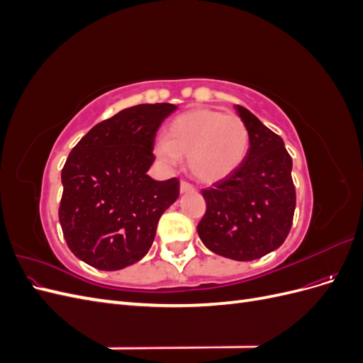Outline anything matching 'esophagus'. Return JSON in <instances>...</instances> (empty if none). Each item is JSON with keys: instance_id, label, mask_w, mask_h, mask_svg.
Returning <instances> with one entry per match:
<instances>
[{"instance_id": "esophagus-1", "label": "esophagus", "mask_w": 363, "mask_h": 363, "mask_svg": "<svg viewBox=\"0 0 363 363\" xmlns=\"http://www.w3.org/2000/svg\"><path fill=\"white\" fill-rule=\"evenodd\" d=\"M195 189H194V186L192 184H189L188 182H180V192L182 194H186V192H194Z\"/></svg>"}]
</instances>
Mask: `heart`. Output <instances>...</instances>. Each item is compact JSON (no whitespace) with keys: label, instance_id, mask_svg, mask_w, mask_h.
Masks as SVG:
<instances>
[{"label":"heart","instance_id":"heart-1","mask_svg":"<svg viewBox=\"0 0 363 363\" xmlns=\"http://www.w3.org/2000/svg\"><path fill=\"white\" fill-rule=\"evenodd\" d=\"M248 147V128L238 115L191 108L168 124L156 155L167 164L188 157L189 172L199 182L211 184L232 175L244 162Z\"/></svg>","mask_w":363,"mask_h":363}]
</instances>
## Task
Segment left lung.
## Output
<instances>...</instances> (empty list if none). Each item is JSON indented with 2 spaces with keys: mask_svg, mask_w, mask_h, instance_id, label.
Returning a JSON list of instances; mask_svg holds the SVG:
<instances>
[{
  "mask_svg": "<svg viewBox=\"0 0 363 363\" xmlns=\"http://www.w3.org/2000/svg\"><path fill=\"white\" fill-rule=\"evenodd\" d=\"M235 107L248 128L250 148L232 175L201 191L207 208L196 230L211 251L247 262L277 250L289 235L295 186L283 139L248 108Z\"/></svg>",
  "mask_w": 363,
  "mask_h": 363,
  "instance_id": "obj_1",
  "label": "left lung"
}]
</instances>
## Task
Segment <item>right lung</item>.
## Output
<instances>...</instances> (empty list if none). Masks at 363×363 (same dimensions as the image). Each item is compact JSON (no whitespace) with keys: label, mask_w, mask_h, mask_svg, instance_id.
<instances>
[{"label":"right lung","mask_w":363,"mask_h":363,"mask_svg":"<svg viewBox=\"0 0 363 363\" xmlns=\"http://www.w3.org/2000/svg\"><path fill=\"white\" fill-rule=\"evenodd\" d=\"M177 106L139 104L92 127L62 169L59 221L65 240L87 265L116 271L152 245L162 213L179 199L177 179L152 180L156 133Z\"/></svg>","instance_id":"right-lung-1"}]
</instances>
